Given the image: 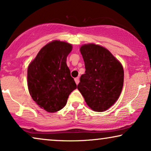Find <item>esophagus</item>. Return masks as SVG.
I'll return each instance as SVG.
<instances>
[{
	"instance_id": "34e87169",
	"label": "esophagus",
	"mask_w": 151,
	"mask_h": 151,
	"mask_svg": "<svg viewBox=\"0 0 151 151\" xmlns=\"http://www.w3.org/2000/svg\"><path fill=\"white\" fill-rule=\"evenodd\" d=\"M75 82H76V84H79V82H80V80H79V78H75Z\"/></svg>"
}]
</instances>
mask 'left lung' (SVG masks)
<instances>
[{"mask_svg":"<svg viewBox=\"0 0 151 151\" xmlns=\"http://www.w3.org/2000/svg\"><path fill=\"white\" fill-rule=\"evenodd\" d=\"M80 50L86 71L80 77L78 89L93 111H106L115 104L122 92V65L108 49L100 45H84Z\"/></svg>","mask_w":151,"mask_h":151,"instance_id":"obj_1","label":"left lung"}]
</instances>
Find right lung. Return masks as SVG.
I'll use <instances>...</instances> for the list:
<instances>
[{
    "label": "right lung",
    "mask_w": 151,
    "mask_h": 151,
    "mask_svg": "<svg viewBox=\"0 0 151 151\" xmlns=\"http://www.w3.org/2000/svg\"><path fill=\"white\" fill-rule=\"evenodd\" d=\"M71 50V44L52 41L40 49L28 67L29 91L36 104L47 112L61 110L77 88L66 63Z\"/></svg>",
    "instance_id": "add662e5"
}]
</instances>
